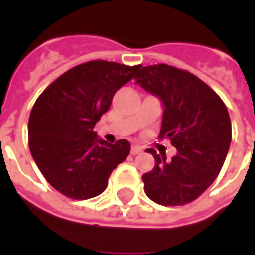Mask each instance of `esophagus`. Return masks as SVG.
Instances as JSON below:
<instances>
[{
  "label": "esophagus",
  "instance_id": "1",
  "mask_svg": "<svg viewBox=\"0 0 255 255\" xmlns=\"http://www.w3.org/2000/svg\"><path fill=\"white\" fill-rule=\"evenodd\" d=\"M142 151H143V150L140 149V147H139V146H132V149H131V154H132V155L140 154V153H142Z\"/></svg>",
  "mask_w": 255,
  "mask_h": 255
}]
</instances>
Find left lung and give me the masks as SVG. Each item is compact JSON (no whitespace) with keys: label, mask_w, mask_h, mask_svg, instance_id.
Masks as SVG:
<instances>
[{"label":"left lung","mask_w":255,"mask_h":255,"mask_svg":"<svg viewBox=\"0 0 255 255\" xmlns=\"http://www.w3.org/2000/svg\"><path fill=\"white\" fill-rule=\"evenodd\" d=\"M135 83L162 104L160 138H168L177 153L155 165L142 179L147 197L158 205L179 206L197 199L216 180L230 150L231 120L219 95L195 75L166 64L138 65Z\"/></svg>","instance_id":"obj_1"}]
</instances>
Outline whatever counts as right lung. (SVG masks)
Segmentation results:
<instances>
[{"label": "right lung", "mask_w": 255, "mask_h": 255, "mask_svg": "<svg viewBox=\"0 0 255 255\" xmlns=\"http://www.w3.org/2000/svg\"><path fill=\"white\" fill-rule=\"evenodd\" d=\"M136 68L102 60L80 64L56 79L32 106L31 155L50 186L65 197L100 195L112 171L129 154L128 140L108 143L98 138L94 126Z\"/></svg>", "instance_id": "1"}]
</instances>
